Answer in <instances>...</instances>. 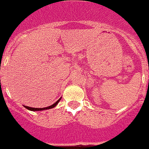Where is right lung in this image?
Listing matches in <instances>:
<instances>
[{
  "instance_id": "obj_1",
  "label": "right lung",
  "mask_w": 149,
  "mask_h": 149,
  "mask_svg": "<svg viewBox=\"0 0 149 149\" xmlns=\"http://www.w3.org/2000/svg\"><path fill=\"white\" fill-rule=\"evenodd\" d=\"M61 98H60L59 100H57V102H56L54 104H53L52 105L49 106V107H43V108H36V107H28V106H24V107H26V109H28V110H29V111H44V110L51 109V108H53V107H54L56 105H57V104H58V102H59L60 101H61Z\"/></svg>"
}]
</instances>
